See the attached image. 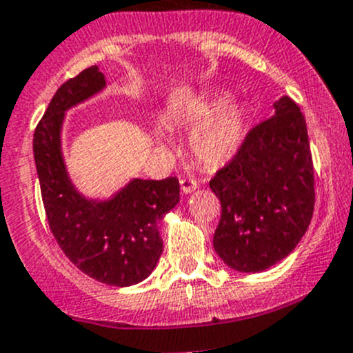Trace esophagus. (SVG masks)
<instances>
[{"instance_id":"obj_1","label":"esophagus","mask_w":353,"mask_h":353,"mask_svg":"<svg viewBox=\"0 0 353 353\" xmlns=\"http://www.w3.org/2000/svg\"><path fill=\"white\" fill-rule=\"evenodd\" d=\"M196 190H198L196 181L186 179V177H184V179H181V191H183L184 194H190V193H193V191H196Z\"/></svg>"}]
</instances>
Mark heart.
<instances>
[{"label": "heart", "instance_id": "b5f03b06", "mask_svg": "<svg viewBox=\"0 0 353 353\" xmlns=\"http://www.w3.org/2000/svg\"><path fill=\"white\" fill-rule=\"evenodd\" d=\"M191 132V152L201 165L217 169L231 162L241 150L248 128V112L228 93H215L198 100L179 117Z\"/></svg>", "mask_w": 353, "mask_h": 353}]
</instances>
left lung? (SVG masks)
<instances>
[{
  "label": "left lung",
  "mask_w": 353,
  "mask_h": 353,
  "mask_svg": "<svg viewBox=\"0 0 353 353\" xmlns=\"http://www.w3.org/2000/svg\"><path fill=\"white\" fill-rule=\"evenodd\" d=\"M246 134L210 190L221 200L214 248L239 272H262L290 255L314 214V165L305 117L288 97Z\"/></svg>",
  "instance_id": "obj_1"
}]
</instances>
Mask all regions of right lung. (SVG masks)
Returning <instances> with one entry per match:
<instances>
[{
	"instance_id": "right-lung-1",
	"label": "right lung",
	"mask_w": 353,
	"mask_h": 353,
	"mask_svg": "<svg viewBox=\"0 0 353 353\" xmlns=\"http://www.w3.org/2000/svg\"><path fill=\"white\" fill-rule=\"evenodd\" d=\"M105 85L94 65L58 88L34 132V160L48 224L68 260L97 281L131 286L159 263L160 222L179 203V181L136 177L105 200L84 196L75 188L61 153L65 114Z\"/></svg>"
}]
</instances>
